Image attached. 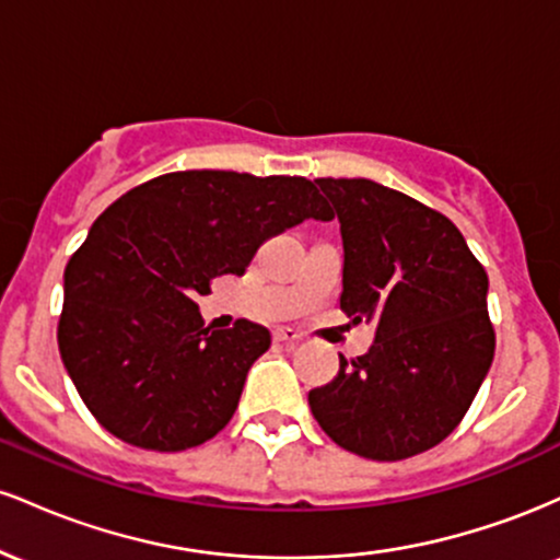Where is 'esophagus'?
Listing matches in <instances>:
<instances>
[{
  "instance_id": "esophagus-1",
  "label": "esophagus",
  "mask_w": 560,
  "mask_h": 560,
  "mask_svg": "<svg viewBox=\"0 0 560 560\" xmlns=\"http://www.w3.org/2000/svg\"><path fill=\"white\" fill-rule=\"evenodd\" d=\"M302 337H305V334L302 331H298V329H276L273 331V342L276 345H298V342H302Z\"/></svg>"
}]
</instances>
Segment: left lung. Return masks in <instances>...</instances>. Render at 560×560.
Segmentation results:
<instances>
[{
	"instance_id": "8db88e82",
	"label": "left lung",
	"mask_w": 560,
	"mask_h": 560,
	"mask_svg": "<svg viewBox=\"0 0 560 560\" xmlns=\"http://www.w3.org/2000/svg\"><path fill=\"white\" fill-rule=\"evenodd\" d=\"M345 244L339 307L376 326L361 358L311 389L313 416L339 447L402 460L464 421L494 358L487 271L455 223L369 178H316Z\"/></svg>"
}]
</instances>
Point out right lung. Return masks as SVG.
I'll list each match as a JSON object with an SVG mask.
<instances>
[{
  "mask_svg": "<svg viewBox=\"0 0 560 560\" xmlns=\"http://www.w3.org/2000/svg\"><path fill=\"white\" fill-rule=\"evenodd\" d=\"M305 218H334L316 184L236 171L165 173L96 218L66 266L57 345L107 432L178 453L226 427L271 334L244 318L205 326L197 298Z\"/></svg>",
  "mask_w": 560,
  "mask_h": 560,
  "instance_id": "add662e5",
  "label": "right lung"
}]
</instances>
